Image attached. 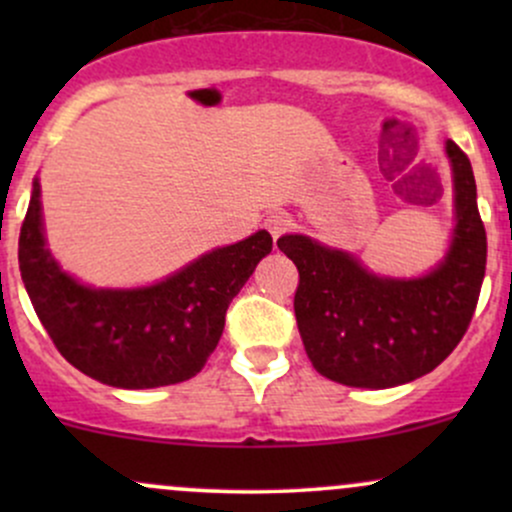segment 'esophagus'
Here are the masks:
<instances>
[{
	"label": "esophagus",
	"mask_w": 512,
	"mask_h": 512,
	"mask_svg": "<svg viewBox=\"0 0 512 512\" xmlns=\"http://www.w3.org/2000/svg\"><path fill=\"white\" fill-rule=\"evenodd\" d=\"M264 226L272 233V238H279L291 228V216L284 214V211H274V214H269L267 219H264Z\"/></svg>",
	"instance_id": "obj_1"
}]
</instances>
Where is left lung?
<instances>
[{"mask_svg":"<svg viewBox=\"0 0 512 512\" xmlns=\"http://www.w3.org/2000/svg\"><path fill=\"white\" fill-rule=\"evenodd\" d=\"M457 226L450 252L424 279H383L351 255L305 236L276 240L298 269V332L315 370L351 387H395L431 373L472 322L486 272V231L472 163L448 142Z\"/></svg>","mask_w":512,"mask_h":512,"instance_id":"obj_1","label":"left lung"}]
</instances>
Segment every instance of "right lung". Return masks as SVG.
I'll return each instance as SVG.
<instances>
[{
    "label": "right lung",
    "instance_id": "obj_1",
    "mask_svg": "<svg viewBox=\"0 0 512 512\" xmlns=\"http://www.w3.org/2000/svg\"><path fill=\"white\" fill-rule=\"evenodd\" d=\"M269 252L272 236L257 231L211 250L161 284L88 289L64 274L45 248L35 180L19 236V269L52 344L74 368L105 385L144 390L182 383L204 368L221 339L228 305Z\"/></svg>",
    "mask_w": 512,
    "mask_h": 512
}]
</instances>
